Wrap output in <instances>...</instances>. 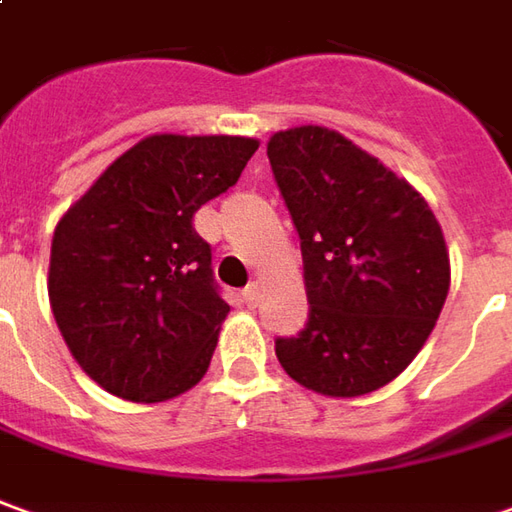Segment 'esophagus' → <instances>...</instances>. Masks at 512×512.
Wrapping results in <instances>:
<instances>
[{"label":"esophagus","mask_w":512,"mask_h":512,"mask_svg":"<svg viewBox=\"0 0 512 512\" xmlns=\"http://www.w3.org/2000/svg\"><path fill=\"white\" fill-rule=\"evenodd\" d=\"M243 300H246V305L249 308H257V302H260V285L252 283L246 291H243Z\"/></svg>","instance_id":"obj_1"}]
</instances>
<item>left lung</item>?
Here are the masks:
<instances>
[{
	"mask_svg": "<svg viewBox=\"0 0 512 512\" xmlns=\"http://www.w3.org/2000/svg\"><path fill=\"white\" fill-rule=\"evenodd\" d=\"M271 170L300 232L308 322L274 353L300 387L358 398L387 387L443 311L451 260L429 201L325 125L271 134Z\"/></svg>",
	"mask_w": 512,
	"mask_h": 512,
	"instance_id": "obj_1",
	"label": "left lung"
}]
</instances>
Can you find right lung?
I'll list each match as a JSON object with an SVG mask.
<instances>
[{"label": "right lung", "mask_w": 512, "mask_h": 512, "mask_svg": "<svg viewBox=\"0 0 512 512\" xmlns=\"http://www.w3.org/2000/svg\"><path fill=\"white\" fill-rule=\"evenodd\" d=\"M255 137L151 134L117 156L61 215L50 249V308L72 358L134 403L193 389L229 305L193 215L241 179Z\"/></svg>", "instance_id": "add662e5"}]
</instances>
